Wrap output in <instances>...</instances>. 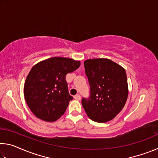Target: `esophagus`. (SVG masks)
Returning a JSON list of instances; mask_svg holds the SVG:
<instances>
[{
	"mask_svg": "<svg viewBox=\"0 0 158 158\" xmlns=\"http://www.w3.org/2000/svg\"><path fill=\"white\" fill-rule=\"evenodd\" d=\"M74 99H75V100H81V96H80L79 95H74Z\"/></svg>",
	"mask_w": 158,
	"mask_h": 158,
	"instance_id": "esophagus-1",
	"label": "esophagus"
}]
</instances>
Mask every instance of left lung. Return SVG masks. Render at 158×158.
Segmentation results:
<instances>
[{
  "instance_id": "obj_1",
  "label": "left lung",
  "mask_w": 158,
  "mask_h": 158,
  "mask_svg": "<svg viewBox=\"0 0 158 158\" xmlns=\"http://www.w3.org/2000/svg\"><path fill=\"white\" fill-rule=\"evenodd\" d=\"M84 64L90 97L83 98V107L93 121H111L123 109L127 99L129 90L125 69L108 58L88 59Z\"/></svg>"
}]
</instances>
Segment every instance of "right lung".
<instances>
[{
    "instance_id": "1",
    "label": "right lung",
    "mask_w": 158,
    "mask_h": 158,
    "mask_svg": "<svg viewBox=\"0 0 158 158\" xmlns=\"http://www.w3.org/2000/svg\"><path fill=\"white\" fill-rule=\"evenodd\" d=\"M73 58L53 57L35 64L26 77L23 95L28 107L38 118L54 122L65 113L69 101L66 74L79 68Z\"/></svg>"
}]
</instances>
